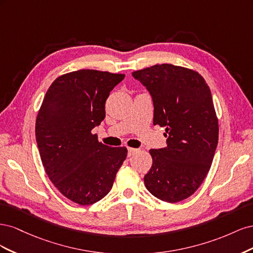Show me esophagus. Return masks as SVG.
<instances>
[{"mask_svg":"<svg viewBox=\"0 0 253 253\" xmlns=\"http://www.w3.org/2000/svg\"><path fill=\"white\" fill-rule=\"evenodd\" d=\"M137 151H138V150H137V149H134V148H127V156L129 157V156L134 155Z\"/></svg>","mask_w":253,"mask_h":253,"instance_id":"1","label":"esophagus"}]
</instances>
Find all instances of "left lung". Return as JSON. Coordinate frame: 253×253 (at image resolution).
Instances as JSON below:
<instances>
[{
  "instance_id": "obj_1",
  "label": "left lung",
  "mask_w": 253,
  "mask_h": 253,
  "mask_svg": "<svg viewBox=\"0 0 253 253\" xmlns=\"http://www.w3.org/2000/svg\"><path fill=\"white\" fill-rule=\"evenodd\" d=\"M149 90L153 125L166 128L167 147L151 149L144 175L149 192L168 203L186 200L208 174L218 141V121L211 91L195 71L156 64L132 73Z\"/></svg>"
}]
</instances>
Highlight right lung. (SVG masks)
Instances as JSON below:
<instances>
[{
    "label": "right lung",
    "mask_w": 253,
    "mask_h": 253,
    "mask_svg": "<svg viewBox=\"0 0 253 253\" xmlns=\"http://www.w3.org/2000/svg\"><path fill=\"white\" fill-rule=\"evenodd\" d=\"M124 74L80 70L60 76L46 91L36 120V139L51 182L82 206L108 194L127 155L125 147L98 141L91 129L105 117L111 90Z\"/></svg>",
    "instance_id": "right-lung-1"
}]
</instances>
